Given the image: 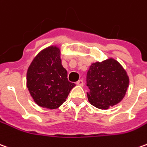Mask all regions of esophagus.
Returning a JSON list of instances; mask_svg holds the SVG:
<instances>
[{
	"mask_svg": "<svg viewBox=\"0 0 147 147\" xmlns=\"http://www.w3.org/2000/svg\"><path fill=\"white\" fill-rule=\"evenodd\" d=\"M77 85H79V86H84V80H79L76 82Z\"/></svg>",
	"mask_w": 147,
	"mask_h": 147,
	"instance_id": "1",
	"label": "esophagus"
}]
</instances>
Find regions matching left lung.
Here are the masks:
<instances>
[{"label": "left lung", "instance_id": "8db88e82", "mask_svg": "<svg viewBox=\"0 0 147 147\" xmlns=\"http://www.w3.org/2000/svg\"><path fill=\"white\" fill-rule=\"evenodd\" d=\"M128 85L126 71L111 58L92 63L87 73L88 100L98 109H108L119 103L125 96Z\"/></svg>", "mask_w": 147, "mask_h": 147}]
</instances>
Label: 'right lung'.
<instances>
[{
	"instance_id": "obj_1",
	"label": "right lung",
	"mask_w": 147,
	"mask_h": 147,
	"mask_svg": "<svg viewBox=\"0 0 147 147\" xmlns=\"http://www.w3.org/2000/svg\"><path fill=\"white\" fill-rule=\"evenodd\" d=\"M75 86L67 80V72L61 63L60 50L56 46L38 53L28 69L27 88L36 103L42 107L58 108Z\"/></svg>"
}]
</instances>
